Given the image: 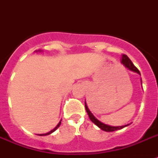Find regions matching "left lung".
Returning a JSON list of instances; mask_svg holds the SVG:
<instances>
[{
    "instance_id": "left-lung-1",
    "label": "left lung",
    "mask_w": 158,
    "mask_h": 158,
    "mask_svg": "<svg viewBox=\"0 0 158 158\" xmlns=\"http://www.w3.org/2000/svg\"><path fill=\"white\" fill-rule=\"evenodd\" d=\"M120 62L122 63L123 65L125 67V68H127L128 69H130L131 71L135 72V73H137L140 75V72L139 70L136 68V67L134 65V64L132 63V61L130 60V58L126 56V55H122V56H121V60ZM142 80V79H141ZM142 83V81H141ZM85 109H86V111L88 113V115H89V118H90V120L93 123H94L97 126H98L101 130H104V131H106V132H111V131H115V130H121L123 128L126 127L129 125H121V126H111V125H106L104 123L101 122L100 120H98L97 119L94 115H93V113L90 111V110L89 109L88 107V106L86 104V102H85Z\"/></svg>"
}]
</instances>
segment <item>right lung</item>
I'll return each instance as SVG.
<instances>
[{"mask_svg":"<svg viewBox=\"0 0 158 158\" xmlns=\"http://www.w3.org/2000/svg\"><path fill=\"white\" fill-rule=\"evenodd\" d=\"M41 52L42 51H41V50L35 51V52ZM60 124H61V120H60V122L58 123V124H57L56 126V127H55L54 129H53V130H51V131H49V132H48V133H46V134H42V135H40V136H46V135H51L52 133H53V132H54V131H56V130L57 129H58V128L60 127Z\"/></svg>","mask_w":158,"mask_h":158,"instance_id":"obj_1","label":"right lung"}]
</instances>
